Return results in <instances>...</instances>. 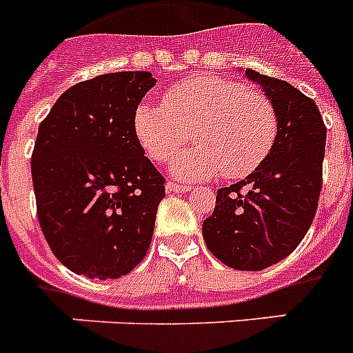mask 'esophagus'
Returning <instances> with one entry per match:
<instances>
[{"label":"esophagus","instance_id":"obj_1","mask_svg":"<svg viewBox=\"0 0 353 353\" xmlns=\"http://www.w3.org/2000/svg\"><path fill=\"white\" fill-rule=\"evenodd\" d=\"M192 188L190 186H185V185H177L174 181H168L167 183V192L168 194H185V192H190Z\"/></svg>","mask_w":353,"mask_h":353}]
</instances>
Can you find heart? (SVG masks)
I'll use <instances>...</instances> for the list:
<instances>
[{
  "label": "heart",
  "instance_id": "1",
  "mask_svg": "<svg viewBox=\"0 0 353 353\" xmlns=\"http://www.w3.org/2000/svg\"><path fill=\"white\" fill-rule=\"evenodd\" d=\"M163 103H141L134 130L154 161H167L192 130L196 145L170 161L172 174L185 181H203L221 172L230 179L248 176L276 143V108L265 94L243 83L190 77L168 88Z\"/></svg>",
  "mask_w": 353,
  "mask_h": 353
}]
</instances>
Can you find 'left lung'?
Returning <instances> with one entry per match:
<instances>
[{
  "instance_id": "left-lung-1",
  "label": "left lung",
  "mask_w": 353,
  "mask_h": 353,
  "mask_svg": "<svg viewBox=\"0 0 353 353\" xmlns=\"http://www.w3.org/2000/svg\"><path fill=\"white\" fill-rule=\"evenodd\" d=\"M277 112L270 154L236 185L219 188L203 221L208 250L236 270L257 272L296 250L319 203L326 127L317 105L290 83L246 68Z\"/></svg>"
}]
</instances>
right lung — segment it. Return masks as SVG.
Returning a JSON list of instances; mask_svg holds the SVG:
<instances>
[{"label":"right lung","mask_w":353,"mask_h":353,"mask_svg":"<svg viewBox=\"0 0 353 353\" xmlns=\"http://www.w3.org/2000/svg\"><path fill=\"white\" fill-rule=\"evenodd\" d=\"M150 72H114L57 97L37 130L32 183L54 256L77 276L117 279L145 257L165 179L139 145L134 114Z\"/></svg>","instance_id":"obj_1"}]
</instances>
